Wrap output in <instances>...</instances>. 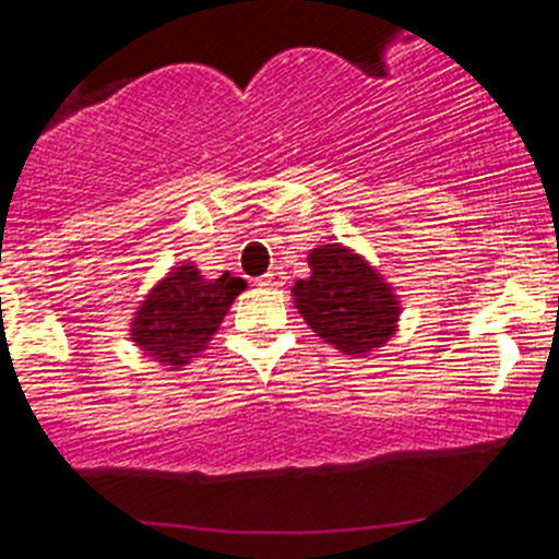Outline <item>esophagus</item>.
Listing matches in <instances>:
<instances>
[{"label": "esophagus", "instance_id": "esophagus-1", "mask_svg": "<svg viewBox=\"0 0 559 559\" xmlns=\"http://www.w3.org/2000/svg\"><path fill=\"white\" fill-rule=\"evenodd\" d=\"M257 285H263V288H276V285H283V271L280 269L269 271V274L257 280Z\"/></svg>", "mask_w": 559, "mask_h": 559}]
</instances>
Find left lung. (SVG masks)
Here are the masks:
<instances>
[{
	"mask_svg": "<svg viewBox=\"0 0 559 559\" xmlns=\"http://www.w3.org/2000/svg\"><path fill=\"white\" fill-rule=\"evenodd\" d=\"M308 263L310 276L294 285L308 328L347 355L383 347L397 328L400 305L372 265L335 243L310 251Z\"/></svg>",
	"mask_w": 559,
	"mask_h": 559,
	"instance_id": "1",
	"label": "left lung"
}]
</instances>
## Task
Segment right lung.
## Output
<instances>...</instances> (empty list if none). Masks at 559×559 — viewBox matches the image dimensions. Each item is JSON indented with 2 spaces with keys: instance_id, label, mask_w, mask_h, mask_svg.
I'll list each match as a JSON object with an SVG mask.
<instances>
[{
  "instance_id": "1",
  "label": "right lung",
  "mask_w": 559,
  "mask_h": 559,
  "mask_svg": "<svg viewBox=\"0 0 559 559\" xmlns=\"http://www.w3.org/2000/svg\"><path fill=\"white\" fill-rule=\"evenodd\" d=\"M246 280L229 271L204 280L195 265H179L147 294L133 316L131 335L136 347L165 367H185L210 344Z\"/></svg>"
}]
</instances>
